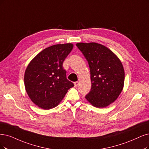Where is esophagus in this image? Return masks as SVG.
Segmentation results:
<instances>
[{"label":"esophagus","instance_id":"1","mask_svg":"<svg viewBox=\"0 0 149 149\" xmlns=\"http://www.w3.org/2000/svg\"><path fill=\"white\" fill-rule=\"evenodd\" d=\"M74 86H75V87L78 86V85H79V81H75V82H74Z\"/></svg>","mask_w":149,"mask_h":149}]
</instances>
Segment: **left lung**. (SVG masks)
Returning <instances> with one entry per match:
<instances>
[{"label":"left lung","instance_id":"8db88e82","mask_svg":"<svg viewBox=\"0 0 149 149\" xmlns=\"http://www.w3.org/2000/svg\"><path fill=\"white\" fill-rule=\"evenodd\" d=\"M76 45L87 60L90 70L91 89L85 98L96 107L108 106L123 88L125 71L122 62L101 44L77 43Z\"/></svg>","mask_w":149,"mask_h":149}]
</instances>
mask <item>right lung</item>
I'll list each match as a JSON object with an SVG mask.
<instances>
[{
    "label": "right lung",
    "instance_id": "1",
    "mask_svg": "<svg viewBox=\"0 0 149 149\" xmlns=\"http://www.w3.org/2000/svg\"><path fill=\"white\" fill-rule=\"evenodd\" d=\"M73 44H57L45 48L32 59L24 74L26 91L31 100L41 109L58 106L68 90L74 86L66 78L63 68Z\"/></svg>",
    "mask_w": 149,
    "mask_h": 149
}]
</instances>
